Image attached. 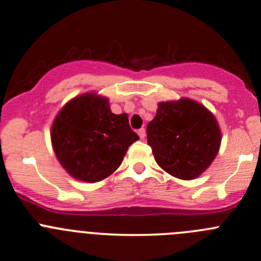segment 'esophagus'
Here are the masks:
<instances>
[{"label": "esophagus", "instance_id": "obj_1", "mask_svg": "<svg viewBox=\"0 0 261 261\" xmlns=\"http://www.w3.org/2000/svg\"><path fill=\"white\" fill-rule=\"evenodd\" d=\"M138 136H139V138H141V139H144V137H145V129H144V128H141V129L138 130Z\"/></svg>", "mask_w": 261, "mask_h": 261}]
</instances>
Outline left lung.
<instances>
[{"label": "left lung", "mask_w": 261, "mask_h": 261, "mask_svg": "<svg viewBox=\"0 0 261 261\" xmlns=\"http://www.w3.org/2000/svg\"><path fill=\"white\" fill-rule=\"evenodd\" d=\"M148 144L162 169L192 180L205 172L219 152L221 132L214 114L190 98L158 103L147 125Z\"/></svg>", "instance_id": "obj_1"}]
</instances>
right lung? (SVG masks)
Listing matches in <instances>:
<instances>
[{
  "label": "right lung",
  "mask_w": 261,
  "mask_h": 261,
  "mask_svg": "<svg viewBox=\"0 0 261 261\" xmlns=\"http://www.w3.org/2000/svg\"><path fill=\"white\" fill-rule=\"evenodd\" d=\"M139 137L125 113H112L109 99L94 92L69 100L56 116L51 142L56 156L69 175L96 183L113 174Z\"/></svg>",
  "instance_id": "add662e5"
}]
</instances>
